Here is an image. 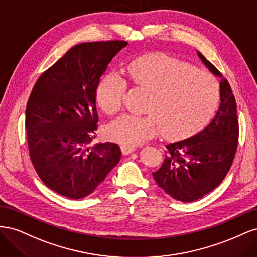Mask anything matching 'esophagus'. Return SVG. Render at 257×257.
Wrapping results in <instances>:
<instances>
[{"label": "esophagus", "mask_w": 257, "mask_h": 257, "mask_svg": "<svg viewBox=\"0 0 257 257\" xmlns=\"http://www.w3.org/2000/svg\"><path fill=\"white\" fill-rule=\"evenodd\" d=\"M136 150V148L133 147V146H127V145H123L121 146V151L124 155H127L132 152H134Z\"/></svg>", "instance_id": "34e87169"}]
</instances>
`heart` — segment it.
I'll return each mask as SVG.
<instances>
[{
	"label": "heart",
	"mask_w": 257,
	"mask_h": 257,
	"mask_svg": "<svg viewBox=\"0 0 257 257\" xmlns=\"http://www.w3.org/2000/svg\"><path fill=\"white\" fill-rule=\"evenodd\" d=\"M125 75L131 84L149 92L146 115L122 114L106 128L110 141L133 146L162 134L182 138L196 133L211 118L219 100L214 77L205 69L163 53H150L130 62ZM125 82L116 74L100 80L96 99L110 115L119 111Z\"/></svg>",
	"instance_id": "heart-1"
}]
</instances>
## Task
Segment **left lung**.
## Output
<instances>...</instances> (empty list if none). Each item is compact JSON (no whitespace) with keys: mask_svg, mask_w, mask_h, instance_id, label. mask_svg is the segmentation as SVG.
<instances>
[{"mask_svg":"<svg viewBox=\"0 0 257 257\" xmlns=\"http://www.w3.org/2000/svg\"><path fill=\"white\" fill-rule=\"evenodd\" d=\"M205 66L220 78V106L199 133L166 146L162 166L152 173L169 196L191 203L213 191L226 177L234 161L239 136L237 104L228 81L197 51Z\"/></svg>","mask_w":257,"mask_h":257,"instance_id":"1","label":"left lung"}]
</instances>
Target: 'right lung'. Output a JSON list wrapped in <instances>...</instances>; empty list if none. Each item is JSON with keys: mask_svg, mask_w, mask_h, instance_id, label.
<instances>
[{"mask_svg": "<svg viewBox=\"0 0 257 257\" xmlns=\"http://www.w3.org/2000/svg\"><path fill=\"white\" fill-rule=\"evenodd\" d=\"M126 46L123 41L76 45L41 75L31 92L26 110L30 158L45 185L62 196L90 195L120 161L116 144L87 146L97 128L100 77Z\"/></svg>", "mask_w": 257, "mask_h": 257, "instance_id": "right-lung-1", "label": "right lung"}]
</instances>
